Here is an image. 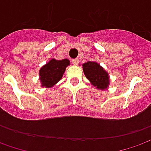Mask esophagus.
<instances>
[{"label": "esophagus", "instance_id": "1", "mask_svg": "<svg viewBox=\"0 0 151 151\" xmlns=\"http://www.w3.org/2000/svg\"><path fill=\"white\" fill-rule=\"evenodd\" d=\"M72 63H73L74 65H78V64L79 63V60H78V58H74V59L72 60Z\"/></svg>", "mask_w": 151, "mask_h": 151}]
</instances>
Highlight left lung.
<instances>
[{"label": "left lung", "mask_w": 151, "mask_h": 151, "mask_svg": "<svg viewBox=\"0 0 151 151\" xmlns=\"http://www.w3.org/2000/svg\"><path fill=\"white\" fill-rule=\"evenodd\" d=\"M83 69L86 78L97 89H107L110 84L107 72L97 62L88 61L83 64Z\"/></svg>", "instance_id": "left-lung-1"}]
</instances>
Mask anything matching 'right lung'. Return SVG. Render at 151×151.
<instances>
[{"mask_svg": "<svg viewBox=\"0 0 151 151\" xmlns=\"http://www.w3.org/2000/svg\"><path fill=\"white\" fill-rule=\"evenodd\" d=\"M70 64L69 60L65 58L62 60L51 59L44 65L40 70V80L41 86L45 88H52L62 78L65 68Z\"/></svg>", "mask_w": 151, "mask_h": 151, "instance_id": "right-lung-1", "label": "right lung"}]
</instances>
